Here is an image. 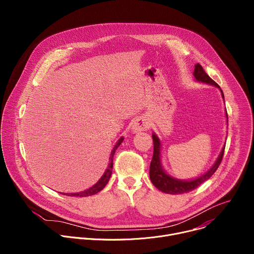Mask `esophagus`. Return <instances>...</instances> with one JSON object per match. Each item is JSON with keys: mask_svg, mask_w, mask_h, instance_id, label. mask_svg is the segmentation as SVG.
<instances>
[{"mask_svg": "<svg viewBox=\"0 0 254 254\" xmlns=\"http://www.w3.org/2000/svg\"><path fill=\"white\" fill-rule=\"evenodd\" d=\"M148 127V125L147 123L144 122L143 120L139 119V120H136L134 122V124L132 125V129L134 132H137V131H140V130H144Z\"/></svg>", "mask_w": 254, "mask_h": 254, "instance_id": "obj_1", "label": "esophagus"}]
</instances>
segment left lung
<instances>
[{
	"mask_svg": "<svg viewBox=\"0 0 254 254\" xmlns=\"http://www.w3.org/2000/svg\"><path fill=\"white\" fill-rule=\"evenodd\" d=\"M193 74L197 81L207 83L210 85H214L216 87L220 88V86L206 73L203 67L199 63H197L195 65ZM220 91H221L222 97L224 98L223 91L221 89H220ZM226 118L228 120L227 113H226ZM153 141H154V155H153V159H152L151 166H150V179L157 189H159L160 191H162L164 193L174 194V195L188 193V192L196 189L202 183H204L205 181L208 180L216 172V170L218 169V167L221 164V161L223 159L224 150H225V146H224L218 159H217V161L212 166V168L209 171H207L205 174H203L202 176H200L194 180L183 181V180H179V179L171 177L164 171L162 164H161V141L155 133L153 134Z\"/></svg>",
	"mask_w": 254,
	"mask_h": 254,
	"instance_id": "1",
	"label": "left lung"
}]
</instances>
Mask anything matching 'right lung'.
Masks as SVG:
<instances>
[{"label": "right lung", "mask_w": 254, "mask_h": 254, "mask_svg": "<svg viewBox=\"0 0 254 254\" xmlns=\"http://www.w3.org/2000/svg\"><path fill=\"white\" fill-rule=\"evenodd\" d=\"M124 140V137L122 136L119 141L117 142V144L115 146L114 150L112 151V154H111V157H110V164H108V167L107 169L105 170L104 174L102 175V177L99 179L98 182L93 185L91 188L85 190V191H82V192H79V193H64L63 195H66V196H70V197H87V196H91V195H94L96 193H98L99 191H101L105 186L106 184L108 183V181H110V178L112 176V173H113V167H114V155L116 153V150L120 147V144L123 142Z\"/></svg>", "instance_id": "right-lung-1"}]
</instances>
